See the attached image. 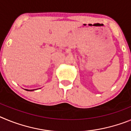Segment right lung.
Instances as JSON below:
<instances>
[{
	"instance_id": "1",
	"label": "right lung",
	"mask_w": 131,
	"mask_h": 131,
	"mask_svg": "<svg viewBox=\"0 0 131 131\" xmlns=\"http://www.w3.org/2000/svg\"><path fill=\"white\" fill-rule=\"evenodd\" d=\"M25 91H35V90H28V89H25Z\"/></svg>"
}]
</instances>
